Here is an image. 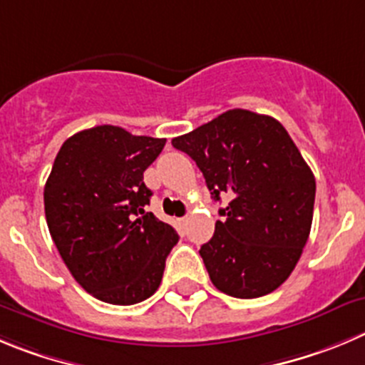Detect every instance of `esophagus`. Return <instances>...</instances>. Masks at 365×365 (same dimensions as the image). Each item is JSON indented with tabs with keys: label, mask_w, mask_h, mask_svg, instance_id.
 I'll return each instance as SVG.
<instances>
[{
	"label": "esophagus",
	"mask_w": 365,
	"mask_h": 365,
	"mask_svg": "<svg viewBox=\"0 0 365 365\" xmlns=\"http://www.w3.org/2000/svg\"><path fill=\"white\" fill-rule=\"evenodd\" d=\"M178 221L183 225V223H185V217H182V220H178Z\"/></svg>",
	"instance_id": "obj_1"
}]
</instances>
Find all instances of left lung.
<instances>
[{
  "label": "left lung",
  "mask_w": 365,
  "mask_h": 365,
  "mask_svg": "<svg viewBox=\"0 0 365 365\" xmlns=\"http://www.w3.org/2000/svg\"><path fill=\"white\" fill-rule=\"evenodd\" d=\"M205 176L221 221L200 255L212 284L237 299L263 297L290 277L313 220L315 176L282 124L229 110L173 138Z\"/></svg>",
  "instance_id": "8db88e82"
}]
</instances>
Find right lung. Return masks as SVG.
<instances>
[{
  "label": "right lung",
  "instance_id": "right-lung-1",
  "mask_svg": "<svg viewBox=\"0 0 365 365\" xmlns=\"http://www.w3.org/2000/svg\"><path fill=\"white\" fill-rule=\"evenodd\" d=\"M165 138L97 125L70 136L56 156L44 214L50 236L73 279L108 304L129 306L158 290L178 234L145 212L144 171Z\"/></svg>",
  "mask_w": 365,
  "mask_h": 365
}]
</instances>
